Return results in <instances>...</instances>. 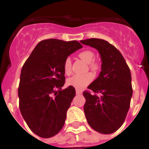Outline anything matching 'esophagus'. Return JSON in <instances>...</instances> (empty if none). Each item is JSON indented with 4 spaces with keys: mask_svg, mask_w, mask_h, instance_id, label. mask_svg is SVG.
Instances as JSON below:
<instances>
[{
    "mask_svg": "<svg viewBox=\"0 0 149 149\" xmlns=\"http://www.w3.org/2000/svg\"><path fill=\"white\" fill-rule=\"evenodd\" d=\"M83 92L81 90H79V89H76V94L77 95H81L82 94Z\"/></svg>",
    "mask_w": 149,
    "mask_h": 149,
    "instance_id": "obj_1",
    "label": "esophagus"
}]
</instances>
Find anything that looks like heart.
Returning a JSON list of instances; mask_svg holds the SVG:
<instances>
[{
	"label": "heart",
	"instance_id": "1",
	"mask_svg": "<svg viewBox=\"0 0 149 149\" xmlns=\"http://www.w3.org/2000/svg\"><path fill=\"white\" fill-rule=\"evenodd\" d=\"M80 58L87 63H90L89 67L92 70L97 71L98 69V65L96 63H92L94 59V54L90 51H84L79 54ZM63 71L67 75L72 72V61L70 58H66L63 63ZM94 79V74L91 72L81 74H74L69 77L67 81V84L77 89H82L89 85Z\"/></svg>",
	"mask_w": 149,
	"mask_h": 149
}]
</instances>
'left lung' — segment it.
I'll return each instance as SVG.
<instances>
[{"instance_id":"left-lung-1","label":"left lung","mask_w":149,"mask_h":149,"mask_svg":"<svg viewBox=\"0 0 149 149\" xmlns=\"http://www.w3.org/2000/svg\"><path fill=\"white\" fill-rule=\"evenodd\" d=\"M81 42L98 50L102 63L99 76L88 86L95 94L88 91L83 93L86 98L84 113L95 131L112 134L122 125L130 107L131 71L119 50L107 41L93 38Z\"/></svg>"}]
</instances>
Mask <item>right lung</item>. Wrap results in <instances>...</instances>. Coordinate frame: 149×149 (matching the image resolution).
<instances>
[{
  "label": "right lung",
  "mask_w": 149,
  "mask_h": 149,
  "mask_svg": "<svg viewBox=\"0 0 149 149\" xmlns=\"http://www.w3.org/2000/svg\"><path fill=\"white\" fill-rule=\"evenodd\" d=\"M77 41L56 39L39 42L24 64L18 86L19 109L30 129L49 138L63 128L75 89H65L63 63L71 54L82 48Z\"/></svg>",
  "instance_id": "1"
}]
</instances>
